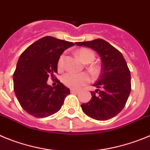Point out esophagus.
Returning <instances> with one entry per match:
<instances>
[{
	"label": "esophagus",
	"instance_id": "34e87169",
	"mask_svg": "<svg viewBox=\"0 0 150 150\" xmlns=\"http://www.w3.org/2000/svg\"><path fill=\"white\" fill-rule=\"evenodd\" d=\"M70 92H71V93H78L79 90H75V89H71L70 90Z\"/></svg>",
	"mask_w": 150,
	"mask_h": 150
}]
</instances>
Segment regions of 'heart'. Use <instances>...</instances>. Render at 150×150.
Here are the masks:
<instances>
[{
    "mask_svg": "<svg viewBox=\"0 0 150 150\" xmlns=\"http://www.w3.org/2000/svg\"><path fill=\"white\" fill-rule=\"evenodd\" d=\"M77 54L79 58L84 63H90L94 60L95 55L93 52L87 48H81L77 52ZM63 59L64 55L62 54L59 58L57 62V67L58 69L63 68ZM90 81V76L87 73L82 72V73H74L69 72L66 73L62 78V81L66 86L71 88H79L80 87L88 83Z\"/></svg>",
    "mask_w": 150,
    "mask_h": 150,
    "instance_id": "heart-1",
    "label": "heart"
}]
</instances>
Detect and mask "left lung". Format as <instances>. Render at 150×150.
<instances>
[{
    "label": "left lung",
    "mask_w": 150,
    "mask_h": 150,
    "mask_svg": "<svg viewBox=\"0 0 150 150\" xmlns=\"http://www.w3.org/2000/svg\"><path fill=\"white\" fill-rule=\"evenodd\" d=\"M96 51L102 60V72L90 91L92 98L81 105L88 117L97 120H108L123 109L131 92V74L123 56L117 48L102 39L75 42Z\"/></svg>",
    "instance_id": "obj_1"
}]
</instances>
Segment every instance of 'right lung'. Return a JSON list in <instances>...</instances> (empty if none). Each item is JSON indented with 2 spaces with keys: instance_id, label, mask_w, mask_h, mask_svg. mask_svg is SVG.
<instances>
[{
  "instance_id": "1",
  "label": "right lung",
  "mask_w": 150,
  "mask_h": 150,
  "mask_svg": "<svg viewBox=\"0 0 150 150\" xmlns=\"http://www.w3.org/2000/svg\"><path fill=\"white\" fill-rule=\"evenodd\" d=\"M73 45V42L45 36L21 54L13 74V84L16 98L27 113L43 118L61 108L70 90L57 79L54 87L47 81L57 72L60 55Z\"/></svg>"
}]
</instances>
